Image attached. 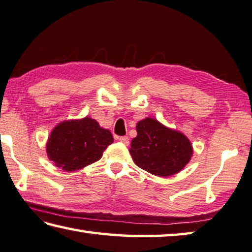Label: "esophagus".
Masks as SVG:
<instances>
[{
	"mask_svg": "<svg viewBox=\"0 0 252 252\" xmlns=\"http://www.w3.org/2000/svg\"><path fill=\"white\" fill-rule=\"evenodd\" d=\"M119 141H120L121 143L126 144V145H127V144L130 143V142H129V138H127V136H120V138H119Z\"/></svg>",
	"mask_w": 252,
	"mask_h": 252,
	"instance_id": "34e87169",
	"label": "esophagus"
}]
</instances>
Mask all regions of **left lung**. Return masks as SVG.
Listing matches in <instances>:
<instances>
[{
  "label": "left lung",
  "instance_id": "obj_1",
  "mask_svg": "<svg viewBox=\"0 0 252 252\" xmlns=\"http://www.w3.org/2000/svg\"><path fill=\"white\" fill-rule=\"evenodd\" d=\"M138 135L131 141L130 154L142 170L157 176H171L182 171L193 155L190 141L157 119L145 118L136 125Z\"/></svg>",
  "mask_w": 252,
  "mask_h": 252
}]
</instances>
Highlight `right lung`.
<instances>
[{
    "label": "right lung",
    "instance_id": "right-lung-1",
    "mask_svg": "<svg viewBox=\"0 0 252 252\" xmlns=\"http://www.w3.org/2000/svg\"><path fill=\"white\" fill-rule=\"evenodd\" d=\"M113 142L111 132L89 117L59 123L50 133L47 157L57 167L75 172L99 161Z\"/></svg>",
    "mask_w": 252,
    "mask_h": 252
}]
</instances>
